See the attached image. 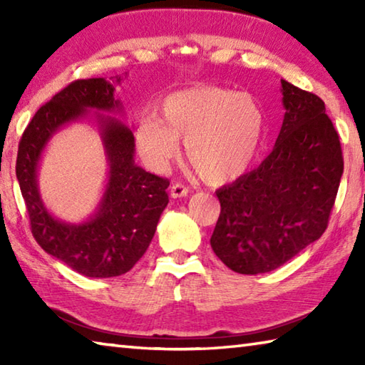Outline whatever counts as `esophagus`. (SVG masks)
I'll return each mask as SVG.
<instances>
[{"label":"esophagus","mask_w":365,"mask_h":365,"mask_svg":"<svg viewBox=\"0 0 365 365\" xmlns=\"http://www.w3.org/2000/svg\"><path fill=\"white\" fill-rule=\"evenodd\" d=\"M187 195H188V187H185L182 183H174L170 187V196L174 197V200H177V197H183Z\"/></svg>","instance_id":"obj_1"}]
</instances>
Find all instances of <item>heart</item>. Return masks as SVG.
<instances>
[{"mask_svg":"<svg viewBox=\"0 0 365 365\" xmlns=\"http://www.w3.org/2000/svg\"><path fill=\"white\" fill-rule=\"evenodd\" d=\"M265 133L264 109L255 96L196 86L168 96L160 119L145 117L135 128L137 148L153 170H164L185 140L190 164L209 183H225L251 168Z\"/></svg>","mask_w":365,"mask_h":365,"instance_id":"obj_1","label":"heart"}]
</instances>
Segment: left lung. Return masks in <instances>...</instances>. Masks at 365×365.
<instances>
[{
	"label": "left lung",
	"mask_w": 365,
	"mask_h": 365,
	"mask_svg": "<svg viewBox=\"0 0 365 365\" xmlns=\"http://www.w3.org/2000/svg\"><path fill=\"white\" fill-rule=\"evenodd\" d=\"M285 117L257 169L215 191L220 215L211 246L228 269L257 275L279 269L329 225L343 175L338 133L325 104L282 80Z\"/></svg>",
	"instance_id": "1"
}]
</instances>
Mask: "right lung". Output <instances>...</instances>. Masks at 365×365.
I'll use <instances>...</instances> for the list:
<instances>
[{
	"instance_id": "right-lung-1",
	"label": "right lung",
	"mask_w": 365,
	"mask_h": 365,
	"mask_svg": "<svg viewBox=\"0 0 365 365\" xmlns=\"http://www.w3.org/2000/svg\"><path fill=\"white\" fill-rule=\"evenodd\" d=\"M115 76L76 80L41 106L22 133L16 175L26 201L32 233L43 250L93 279H109L130 270L145 255L168 206V178L150 174L135 164V138L115 117L96 114L106 153L108 183L93 215L71 224L48 211L38 190V164L48 141L61 127L83 119L90 110L120 113L114 98Z\"/></svg>"
}]
</instances>
